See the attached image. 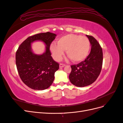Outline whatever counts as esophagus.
Masks as SVG:
<instances>
[{"label": "esophagus", "instance_id": "obj_1", "mask_svg": "<svg viewBox=\"0 0 123 123\" xmlns=\"http://www.w3.org/2000/svg\"><path fill=\"white\" fill-rule=\"evenodd\" d=\"M65 64H59V68H63L65 66Z\"/></svg>", "mask_w": 123, "mask_h": 123}]
</instances>
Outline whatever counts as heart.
Segmentation results:
<instances>
[{"instance_id": "obj_1", "label": "heart", "mask_w": 123, "mask_h": 123, "mask_svg": "<svg viewBox=\"0 0 123 123\" xmlns=\"http://www.w3.org/2000/svg\"><path fill=\"white\" fill-rule=\"evenodd\" d=\"M90 49V43L85 36L69 34L59 38L58 43L53 42L50 44V50L53 58L61 60L65 50L71 60L80 62L86 58Z\"/></svg>"}]
</instances>
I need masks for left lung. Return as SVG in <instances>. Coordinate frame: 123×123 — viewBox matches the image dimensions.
<instances>
[{
  "label": "left lung",
  "mask_w": 123,
  "mask_h": 123,
  "mask_svg": "<svg viewBox=\"0 0 123 123\" xmlns=\"http://www.w3.org/2000/svg\"><path fill=\"white\" fill-rule=\"evenodd\" d=\"M91 44V52L83 62L72 65L69 75L70 82L75 86L84 87L93 83L100 73L103 64L101 47L93 37L86 35Z\"/></svg>",
  "instance_id": "1"
}]
</instances>
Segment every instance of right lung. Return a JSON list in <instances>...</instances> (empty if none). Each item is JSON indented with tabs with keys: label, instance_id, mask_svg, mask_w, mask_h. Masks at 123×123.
<instances>
[{
	"label": "right lung",
	"instance_id": "obj_1",
	"mask_svg": "<svg viewBox=\"0 0 123 123\" xmlns=\"http://www.w3.org/2000/svg\"><path fill=\"white\" fill-rule=\"evenodd\" d=\"M56 34L48 32L30 36L23 42L16 53V64L21 80L34 90H43L49 88L54 80V74L59 64L51 56L50 46ZM41 41L46 46L42 55L33 52L31 43Z\"/></svg>",
	"mask_w": 123,
	"mask_h": 123
}]
</instances>
